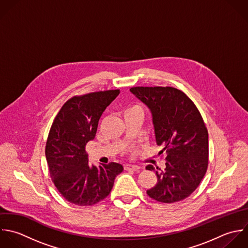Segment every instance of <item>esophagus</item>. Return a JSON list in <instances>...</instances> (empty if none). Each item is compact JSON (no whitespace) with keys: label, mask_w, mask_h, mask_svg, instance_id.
I'll return each mask as SVG.
<instances>
[{"label":"esophagus","mask_w":248,"mask_h":248,"mask_svg":"<svg viewBox=\"0 0 248 248\" xmlns=\"http://www.w3.org/2000/svg\"><path fill=\"white\" fill-rule=\"evenodd\" d=\"M124 170H131V171H139L140 166L138 165H132V164H125L124 165Z\"/></svg>","instance_id":"obj_1"}]
</instances>
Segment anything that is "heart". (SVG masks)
<instances>
[{
    "instance_id": "1",
    "label": "heart",
    "mask_w": 248,
    "mask_h": 248,
    "mask_svg": "<svg viewBox=\"0 0 248 248\" xmlns=\"http://www.w3.org/2000/svg\"><path fill=\"white\" fill-rule=\"evenodd\" d=\"M131 112H140V113H142V108H141L139 105H132V106H129L128 108L125 109L124 115L127 114V113H131Z\"/></svg>"
}]
</instances>
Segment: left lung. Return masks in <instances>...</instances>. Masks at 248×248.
<instances>
[{"instance_id":"8db88e82","label":"left lung","mask_w":248,"mask_h":248,"mask_svg":"<svg viewBox=\"0 0 248 248\" xmlns=\"http://www.w3.org/2000/svg\"><path fill=\"white\" fill-rule=\"evenodd\" d=\"M130 92L150 109L156 144L167 154L164 171L146 167L157 177L156 185L147 193L161 203L182 201L198 187L207 172L209 135L203 118L178 89L134 87Z\"/></svg>"}]
</instances>
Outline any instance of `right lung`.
Returning a JSON list of instances; mask_svg holds the SVG:
<instances>
[{"label": "right lung", "mask_w": 248, "mask_h": 248, "mask_svg": "<svg viewBox=\"0 0 248 248\" xmlns=\"http://www.w3.org/2000/svg\"><path fill=\"white\" fill-rule=\"evenodd\" d=\"M120 90L91 93L67 100L56 116L45 148L52 181L69 203L92 206L106 198L123 165L88 163L85 147L95 137L98 121Z\"/></svg>", "instance_id": "right-lung-1"}]
</instances>
